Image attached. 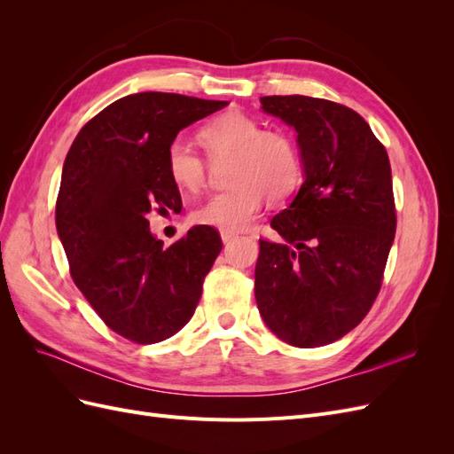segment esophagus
I'll return each mask as SVG.
<instances>
[{
  "label": "esophagus",
  "instance_id": "34e87169",
  "mask_svg": "<svg viewBox=\"0 0 454 454\" xmlns=\"http://www.w3.org/2000/svg\"><path fill=\"white\" fill-rule=\"evenodd\" d=\"M219 235H222V240L227 244V242H231L232 239H237V232H231V231H222L219 232Z\"/></svg>",
  "mask_w": 454,
  "mask_h": 454
}]
</instances>
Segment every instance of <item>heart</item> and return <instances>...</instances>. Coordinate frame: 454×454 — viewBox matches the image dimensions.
<instances>
[{"label": "heart", "instance_id": "b5f03b06", "mask_svg": "<svg viewBox=\"0 0 454 454\" xmlns=\"http://www.w3.org/2000/svg\"><path fill=\"white\" fill-rule=\"evenodd\" d=\"M199 142L212 160L231 159V187L199 204L191 214L206 227L237 232L248 227L265 200H282L301 182L303 164L299 149L284 130H261V125L244 114L229 112L215 117L199 132ZM170 180L185 191H199L206 180L202 159L184 142L167 149Z\"/></svg>", "mask_w": 454, "mask_h": 454}]
</instances>
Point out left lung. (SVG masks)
Returning a JSON list of instances; mask_svg holds the SVG:
<instances>
[{
	"instance_id": "left-lung-1",
	"label": "left lung",
	"mask_w": 454,
	"mask_h": 454,
	"mask_svg": "<svg viewBox=\"0 0 454 454\" xmlns=\"http://www.w3.org/2000/svg\"><path fill=\"white\" fill-rule=\"evenodd\" d=\"M297 132L303 184L259 240L255 301L270 332L314 348L358 325L380 290L395 208L387 149L354 109L310 96H263Z\"/></svg>"
}]
</instances>
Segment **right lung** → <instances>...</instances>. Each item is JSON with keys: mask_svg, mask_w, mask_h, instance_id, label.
Instances as JSON below:
<instances>
[{"mask_svg": "<svg viewBox=\"0 0 454 454\" xmlns=\"http://www.w3.org/2000/svg\"><path fill=\"white\" fill-rule=\"evenodd\" d=\"M227 104L170 92L129 94L90 119L67 151L59 239L81 294L129 340L153 345L180 332L222 252L217 231L206 225L164 246L145 215L155 206L182 210L167 149L177 132Z\"/></svg>", "mask_w": 454, "mask_h": 454, "instance_id": "add662e5", "label": "right lung"}]
</instances>
